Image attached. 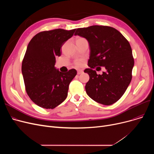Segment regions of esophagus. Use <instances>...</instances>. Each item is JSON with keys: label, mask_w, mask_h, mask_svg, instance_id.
<instances>
[{"label": "esophagus", "mask_w": 154, "mask_h": 154, "mask_svg": "<svg viewBox=\"0 0 154 154\" xmlns=\"http://www.w3.org/2000/svg\"><path fill=\"white\" fill-rule=\"evenodd\" d=\"M82 73H83V70H77V74L78 75L81 74H82Z\"/></svg>", "instance_id": "34e87169"}]
</instances>
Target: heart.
<instances>
[{"instance_id":"heart-1","label":"heart","mask_w":154,"mask_h":154,"mask_svg":"<svg viewBox=\"0 0 154 154\" xmlns=\"http://www.w3.org/2000/svg\"><path fill=\"white\" fill-rule=\"evenodd\" d=\"M79 38H82V37H80ZM84 59H76L75 61H74V65L77 67H82L84 63Z\"/></svg>"}]
</instances>
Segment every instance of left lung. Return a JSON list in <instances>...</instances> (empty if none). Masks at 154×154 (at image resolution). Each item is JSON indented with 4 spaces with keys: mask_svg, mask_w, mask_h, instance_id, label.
<instances>
[{
    "mask_svg": "<svg viewBox=\"0 0 154 154\" xmlns=\"http://www.w3.org/2000/svg\"><path fill=\"white\" fill-rule=\"evenodd\" d=\"M75 35L85 38L90 47L89 75L85 85L88 95L97 102L109 106L118 101L130 84L134 59L128 40L114 27L92 26L78 28ZM104 66L106 72L97 75L93 70Z\"/></svg>",
    "mask_w": 154,
    "mask_h": 154,
    "instance_id": "8db88e82",
    "label": "left lung"
}]
</instances>
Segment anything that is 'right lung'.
Here are the masks:
<instances>
[{"label":"right lung","mask_w":154,"mask_h":154,"mask_svg":"<svg viewBox=\"0 0 154 154\" xmlns=\"http://www.w3.org/2000/svg\"><path fill=\"white\" fill-rule=\"evenodd\" d=\"M75 29H57L40 32L31 39L22 62L26 91L38 106L53 109L67 98L69 86L77 75L74 69L66 73L55 68V57L72 37Z\"/></svg>","instance_id":"1"}]
</instances>
